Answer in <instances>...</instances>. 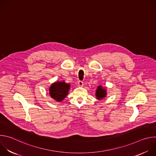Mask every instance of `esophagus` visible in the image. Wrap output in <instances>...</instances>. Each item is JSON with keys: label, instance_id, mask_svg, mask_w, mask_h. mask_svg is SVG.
I'll return each mask as SVG.
<instances>
[{"label": "esophagus", "instance_id": "esophagus-1", "mask_svg": "<svg viewBox=\"0 0 156 156\" xmlns=\"http://www.w3.org/2000/svg\"><path fill=\"white\" fill-rule=\"evenodd\" d=\"M78 86L80 87H82L83 86V82L82 81H78Z\"/></svg>", "mask_w": 156, "mask_h": 156}]
</instances>
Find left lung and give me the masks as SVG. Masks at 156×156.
<instances>
[{"label": "left lung", "instance_id": "8db88e82", "mask_svg": "<svg viewBox=\"0 0 156 156\" xmlns=\"http://www.w3.org/2000/svg\"><path fill=\"white\" fill-rule=\"evenodd\" d=\"M107 92L105 88L102 87V86H99L96 92V96L98 99L100 100L106 97Z\"/></svg>", "mask_w": 156, "mask_h": 156}]
</instances>
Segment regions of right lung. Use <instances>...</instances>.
<instances>
[{
    "label": "right lung",
    "mask_w": 156,
    "mask_h": 156,
    "mask_svg": "<svg viewBox=\"0 0 156 156\" xmlns=\"http://www.w3.org/2000/svg\"><path fill=\"white\" fill-rule=\"evenodd\" d=\"M70 84L63 81H56L49 87V94L57 102L62 101L68 94Z\"/></svg>",
    "instance_id": "add662e5"
}]
</instances>
